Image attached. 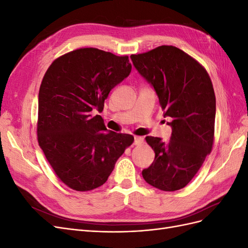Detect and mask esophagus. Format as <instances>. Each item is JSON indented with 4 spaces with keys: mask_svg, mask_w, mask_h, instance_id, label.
I'll return each instance as SVG.
<instances>
[{
    "mask_svg": "<svg viewBox=\"0 0 248 248\" xmlns=\"http://www.w3.org/2000/svg\"><path fill=\"white\" fill-rule=\"evenodd\" d=\"M142 141H144V139H142V138H140V137H134V141H133V145L139 146V145H140V144H141Z\"/></svg>",
    "mask_w": 248,
    "mask_h": 248,
    "instance_id": "esophagus-1",
    "label": "esophagus"
}]
</instances>
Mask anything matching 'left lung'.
<instances>
[{"label": "left lung", "mask_w": 248, "mask_h": 248, "mask_svg": "<svg viewBox=\"0 0 248 248\" xmlns=\"http://www.w3.org/2000/svg\"><path fill=\"white\" fill-rule=\"evenodd\" d=\"M130 58L154 87L172 129L168 141L146 137L155 158L141 171L142 178L160 190H179L191 181L212 151L216 100L211 78L196 59L172 46Z\"/></svg>", "instance_id": "obj_1"}]
</instances>
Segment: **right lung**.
<instances>
[{"label": "right lung", "instance_id": "obj_1", "mask_svg": "<svg viewBox=\"0 0 248 248\" xmlns=\"http://www.w3.org/2000/svg\"><path fill=\"white\" fill-rule=\"evenodd\" d=\"M128 56L94 47L67 52L50 64L38 95L37 139L57 177L77 191L103 185L134 139L108 131L101 116L110 90L129 76Z\"/></svg>", "mask_w": 248, "mask_h": 248}]
</instances>
